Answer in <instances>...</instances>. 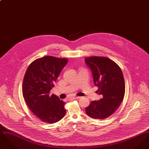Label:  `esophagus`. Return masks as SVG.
I'll list each match as a JSON object with an SVG mask.
<instances>
[{
	"instance_id": "34e87169",
	"label": "esophagus",
	"mask_w": 149,
	"mask_h": 149,
	"mask_svg": "<svg viewBox=\"0 0 149 149\" xmlns=\"http://www.w3.org/2000/svg\"><path fill=\"white\" fill-rule=\"evenodd\" d=\"M80 97H78V96H75V97H70V99H79L80 98Z\"/></svg>"
}]
</instances>
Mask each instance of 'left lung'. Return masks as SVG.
Segmentation results:
<instances>
[{"mask_svg": "<svg viewBox=\"0 0 149 149\" xmlns=\"http://www.w3.org/2000/svg\"><path fill=\"white\" fill-rule=\"evenodd\" d=\"M85 62L91 69L97 93L103 97L92 101L85 108L88 116L94 119L104 120L113 114L124 98L125 80L119 66L105 57H86Z\"/></svg>", "mask_w": 149, "mask_h": 149, "instance_id": "1", "label": "left lung"}]
</instances>
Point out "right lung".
Listing matches in <instances>:
<instances>
[{
  "label": "right lung",
  "instance_id": "right-lung-1",
  "mask_svg": "<svg viewBox=\"0 0 149 149\" xmlns=\"http://www.w3.org/2000/svg\"><path fill=\"white\" fill-rule=\"evenodd\" d=\"M68 61L65 58L43 57L31 63L25 73L23 96L30 110L43 122L56 123L66 113L65 103L50 92Z\"/></svg>",
  "mask_w": 149,
  "mask_h": 149
}]
</instances>
